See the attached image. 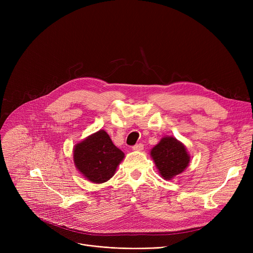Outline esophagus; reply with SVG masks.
<instances>
[{"instance_id": "obj_1", "label": "esophagus", "mask_w": 253, "mask_h": 253, "mask_svg": "<svg viewBox=\"0 0 253 253\" xmlns=\"http://www.w3.org/2000/svg\"><path fill=\"white\" fill-rule=\"evenodd\" d=\"M132 150L140 152V151L143 150V144L142 143H137V144H135V145H133V147H132Z\"/></svg>"}]
</instances>
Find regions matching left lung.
<instances>
[{"label": "left lung", "instance_id": "8db88e82", "mask_svg": "<svg viewBox=\"0 0 253 253\" xmlns=\"http://www.w3.org/2000/svg\"><path fill=\"white\" fill-rule=\"evenodd\" d=\"M151 157L165 180H171L182 173L191 162L185 145L173 136L162 137L151 150Z\"/></svg>", "mask_w": 253, "mask_h": 253}]
</instances>
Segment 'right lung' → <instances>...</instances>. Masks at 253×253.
<instances>
[{
	"label": "right lung",
	"mask_w": 253,
	"mask_h": 253,
	"mask_svg": "<svg viewBox=\"0 0 253 253\" xmlns=\"http://www.w3.org/2000/svg\"><path fill=\"white\" fill-rule=\"evenodd\" d=\"M73 152L76 168L93 183H103L112 178L125 157L104 130L78 142Z\"/></svg>",
	"instance_id": "obj_1"
}]
</instances>
